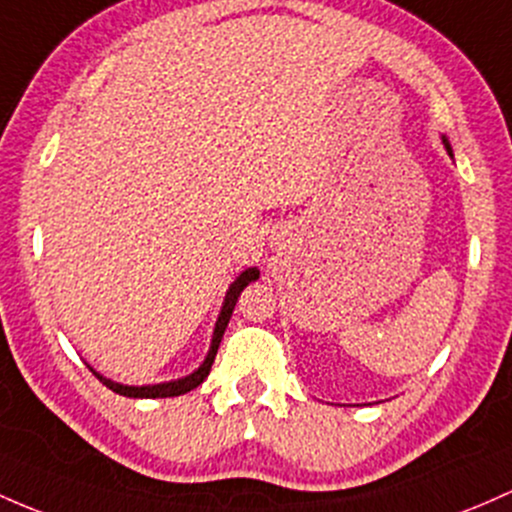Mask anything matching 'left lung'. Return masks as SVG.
Wrapping results in <instances>:
<instances>
[{"instance_id":"1","label":"left lung","mask_w":512,"mask_h":512,"mask_svg":"<svg viewBox=\"0 0 512 512\" xmlns=\"http://www.w3.org/2000/svg\"><path fill=\"white\" fill-rule=\"evenodd\" d=\"M441 144H444V149H446V154H449L451 159H454V149H451V144H449V139L444 137V134H441Z\"/></svg>"}]
</instances>
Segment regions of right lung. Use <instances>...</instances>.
Instances as JSON below:
<instances>
[{
  "label": "right lung",
  "instance_id": "add662e5",
  "mask_svg": "<svg viewBox=\"0 0 512 512\" xmlns=\"http://www.w3.org/2000/svg\"><path fill=\"white\" fill-rule=\"evenodd\" d=\"M255 279H260V270H257V267H247V270H242L238 277H235V282L230 284L228 292H225V299H223V306H220L218 319H215L211 348H208L206 358H203V363L198 365V368L193 370V373L184 375V378L166 380V383H154V385H125V383H115V380L105 378V375H100L98 370L90 368V365H88V368L93 370L95 378H98L105 387H110L112 392H117V395H125V397H134V400H154V397H176V395H184V392H191L193 387L201 385L203 380L208 378V373H211V365H213V360H215V353H218V346H220V341H223L225 328H228L230 316H233L235 301H238L242 289H245L250 282H255Z\"/></svg>",
  "mask_w": 512,
  "mask_h": 512
}]
</instances>
